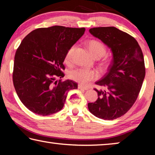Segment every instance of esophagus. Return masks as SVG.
Segmentation results:
<instances>
[{
	"instance_id": "esophagus-1",
	"label": "esophagus",
	"mask_w": 155,
	"mask_h": 155,
	"mask_svg": "<svg viewBox=\"0 0 155 155\" xmlns=\"http://www.w3.org/2000/svg\"><path fill=\"white\" fill-rule=\"evenodd\" d=\"M78 89H81V90H88L89 88L88 87H84L82 85H78Z\"/></svg>"
}]
</instances>
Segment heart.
I'll use <instances>...</instances> for the list:
<instances>
[{
	"label": "heart",
	"mask_w": 155,
	"mask_h": 155,
	"mask_svg": "<svg viewBox=\"0 0 155 155\" xmlns=\"http://www.w3.org/2000/svg\"><path fill=\"white\" fill-rule=\"evenodd\" d=\"M86 45H87V48L90 51L91 55L96 59H100L101 57H103L107 52L106 46H104L103 43H102L101 41L98 40H88L86 42ZM76 48H77V46L72 45L68 50L65 57V62L70 63L72 61ZM109 60H106L104 61V64L107 65L109 64ZM69 76L70 78H72V80L77 81V82L82 84L83 85H86L91 81L96 79L97 77H98V73L94 70L80 68V69H77L70 72Z\"/></svg>",
	"instance_id": "b5f03b06"
}]
</instances>
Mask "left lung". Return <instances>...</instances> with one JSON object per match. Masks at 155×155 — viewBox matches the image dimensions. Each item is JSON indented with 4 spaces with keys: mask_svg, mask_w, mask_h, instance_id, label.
<instances>
[{
    "mask_svg": "<svg viewBox=\"0 0 155 155\" xmlns=\"http://www.w3.org/2000/svg\"><path fill=\"white\" fill-rule=\"evenodd\" d=\"M89 31L111 48L114 59L109 72L96 82L104 90L94 88L98 98L88 103V109L98 118L116 119L132 107L140 94L146 74L143 52L133 36L114 27Z\"/></svg>",
    "mask_w": 155,
    "mask_h": 155,
    "instance_id": "1",
    "label": "left lung"
}]
</instances>
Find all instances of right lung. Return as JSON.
<instances>
[{"label": "right lung", "instance_id": "obj_1", "mask_svg": "<svg viewBox=\"0 0 155 155\" xmlns=\"http://www.w3.org/2000/svg\"><path fill=\"white\" fill-rule=\"evenodd\" d=\"M85 28L53 26L39 28L23 39L14 57L13 83L23 104L33 113L48 115L64 107L68 91L78 88L64 77L65 54Z\"/></svg>", "mask_w": 155, "mask_h": 155}]
</instances>
